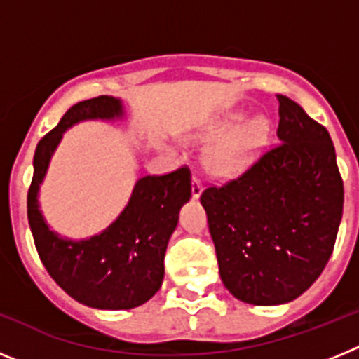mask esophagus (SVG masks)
<instances>
[{"label":"esophagus","instance_id":"34e87169","mask_svg":"<svg viewBox=\"0 0 359 359\" xmlns=\"http://www.w3.org/2000/svg\"><path fill=\"white\" fill-rule=\"evenodd\" d=\"M201 192H203V183H201V180L194 176V177H192V198L198 199L199 196H201Z\"/></svg>","mask_w":359,"mask_h":359}]
</instances>
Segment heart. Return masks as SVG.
Masks as SVG:
<instances>
[{
  "label": "heart",
  "mask_w": 359,
  "mask_h": 359,
  "mask_svg": "<svg viewBox=\"0 0 359 359\" xmlns=\"http://www.w3.org/2000/svg\"><path fill=\"white\" fill-rule=\"evenodd\" d=\"M269 136V122L233 111L210 123L201 133V140L215 144L207 152L208 169L217 176L233 177L243 174L257 160Z\"/></svg>",
  "instance_id": "obj_1"
}]
</instances>
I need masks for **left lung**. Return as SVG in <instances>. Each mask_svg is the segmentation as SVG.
<instances>
[{
    "instance_id": "1",
    "label": "left lung",
    "mask_w": 359,
    "mask_h": 359,
    "mask_svg": "<svg viewBox=\"0 0 359 359\" xmlns=\"http://www.w3.org/2000/svg\"><path fill=\"white\" fill-rule=\"evenodd\" d=\"M280 144L239 177L201 194L219 275L237 300L278 306L320 277L344 214V182L327 129L284 95Z\"/></svg>"
}]
</instances>
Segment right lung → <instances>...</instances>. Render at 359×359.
Masks as SVG:
<instances>
[{
  "label": "right lung",
  "mask_w": 359,
  "mask_h": 359,
  "mask_svg": "<svg viewBox=\"0 0 359 359\" xmlns=\"http://www.w3.org/2000/svg\"><path fill=\"white\" fill-rule=\"evenodd\" d=\"M123 116L122 100L109 95L69 107L37 144L27 199L28 223L46 271L73 300L95 309H133L154 297L165 275V250L192 192L187 167L165 176H144L118 217L97 236L69 239L50 228L39 207V189L62 135L86 120L113 122Z\"/></svg>",
  "instance_id": "right-lung-1"
}]
</instances>
